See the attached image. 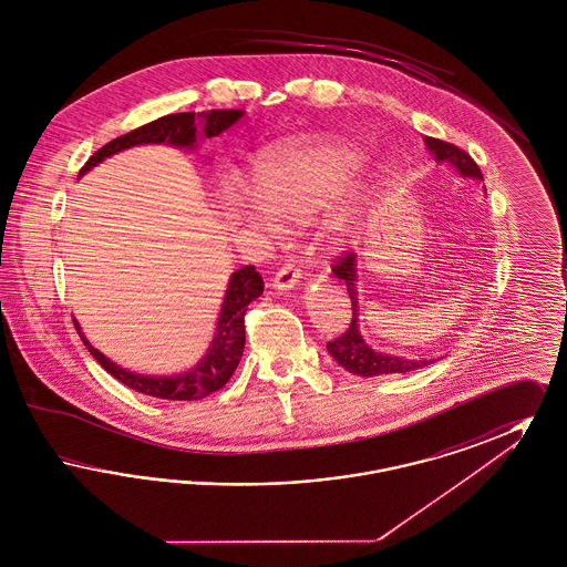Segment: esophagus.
<instances>
[{"mask_svg": "<svg viewBox=\"0 0 567 567\" xmlns=\"http://www.w3.org/2000/svg\"><path fill=\"white\" fill-rule=\"evenodd\" d=\"M301 278V270L297 268L296 264H285L280 270L276 271V276L271 278L270 289L278 291V293H287L296 287Z\"/></svg>", "mask_w": 567, "mask_h": 567, "instance_id": "obj_1", "label": "esophagus"}]
</instances>
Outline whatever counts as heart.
I'll return each mask as SVG.
<instances>
[{
	"label": "heart",
	"mask_w": 567,
	"mask_h": 567,
	"mask_svg": "<svg viewBox=\"0 0 567 567\" xmlns=\"http://www.w3.org/2000/svg\"><path fill=\"white\" fill-rule=\"evenodd\" d=\"M361 155L344 142L303 135L264 148L248 165L246 190L225 189L231 213L270 227L268 215L282 223H306L327 208L323 236L333 248L357 238L363 227L368 185L351 181Z\"/></svg>",
	"instance_id": "1"
}]
</instances>
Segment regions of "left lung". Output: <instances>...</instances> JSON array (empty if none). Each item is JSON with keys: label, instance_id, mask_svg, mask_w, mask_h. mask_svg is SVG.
Here are the masks:
<instances>
[{"label": "left lung", "instance_id": "8db88e82", "mask_svg": "<svg viewBox=\"0 0 567 567\" xmlns=\"http://www.w3.org/2000/svg\"><path fill=\"white\" fill-rule=\"evenodd\" d=\"M427 148L432 151L433 157L437 163H449L458 172L463 178L472 181H483L481 167L474 163V159L461 151L455 144L435 140V137H425ZM336 278H340L347 285V291L351 296L352 319L351 327L333 342H327L329 354L354 377L372 378L384 377V374H405L412 370H419L423 365H430V359H408L400 354L391 352L374 351L361 336L359 331V291H357V255L347 252L336 261L333 266Z\"/></svg>", "mask_w": 567, "mask_h": 567}]
</instances>
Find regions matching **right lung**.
I'll return each instance as SVG.
<instances>
[{
    "label": "right lung",
    "instance_id": "1",
    "mask_svg": "<svg viewBox=\"0 0 567 567\" xmlns=\"http://www.w3.org/2000/svg\"><path fill=\"white\" fill-rule=\"evenodd\" d=\"M243 110H210V112H178V114H167L153 123H146L137 127L130 134L114 137L109 144H104L100 151L91 155V159L84 163L79 178L84 176L91 167L97 163L109 159L112 155L140 146V144H169L176 148H187L193 151L197 148V137L210 140L216 135L223 134L229 130L234 123L243 118ZM264 293V278L255 266H244L238 271L231 274L227 291L223 297V306L218 312L216 321V331L210 347L206 354L190 368L187 372L172 374V377H146V374H135L114 361H110L104 352L97 351L91 347V342L84 338L81 331V324H74L81 333V340L86 347V351L93 354V359L116 378L125 386L134 389L137 393L159 398V400H172V402H195L204 400L210 393L223 389L227 380L236 372L240 359H243L244 342H246V329H244V315L248 310V303L255 301L257 297Z\"/></svg>",
    "mask_w": 567,
    "mask_h": 567
}]
</instances>
